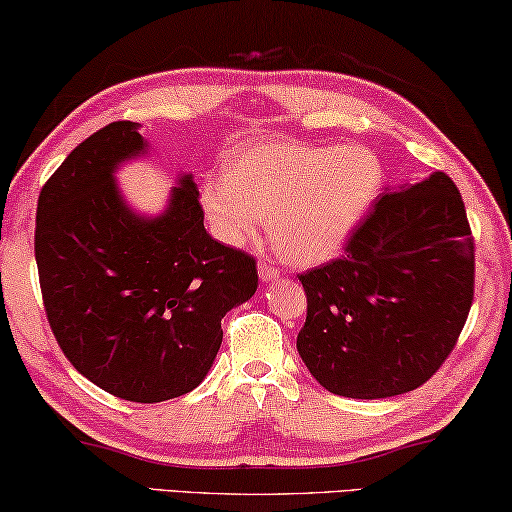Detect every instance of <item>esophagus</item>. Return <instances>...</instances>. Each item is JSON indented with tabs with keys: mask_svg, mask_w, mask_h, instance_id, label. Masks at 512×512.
<instances>
[{
	"mask_svg": "<svg viewBox=\"0 0 512 512\" xmlns=\"http://www.w3.org/2000/svg\"><path fill=\"white\" fill-rule=\"evenodd\" d=\"M257 273H259V280H262V282H271V280H276L280 276V271L276 269V266H273L271 262H266V259H259Z\"/></svg>",
	"mask_w": 512,
	"mask_h": 512,
	"instance_id": "esophagus-1",
	"label": "esophagus"
}]
</instances>
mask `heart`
<instances>
[{"label":"heart","instance_id":"obj_1","mask_svg":"<svg viewBox=\"0 0 512 512\" xmlns=\"http://www.w3.org/2000/svg\"><path fill=\"white\" fill-rule=\"evenodd\" d=\"M381 186L384 165L365 147L255 142L234 151L225 179L204 183L200 202L227 246L253 243L269 218L278 255L312 266L347 246Z\"/></svg>","mask_w":512,"mask_h":512}]
</instances>
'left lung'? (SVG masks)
<instances>
[{"mask_svg": "<svg viewBox=\"0 0 512 512\" xmlns=\"http://www.w3.org/2000/svg\"><path fill=\"white\" fill-rule=\"evenodd\" d=\"M308 317L296 349L342 398L425 384L453 352L474 299V239L444 172L377 197L347 255L299 276Z\"/></svg>", "mask_w": 512, "mask_h": 512, "instance_id": "left-lung-1", "label": "left lung"}]
</instances>
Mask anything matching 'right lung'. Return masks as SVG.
<instances>
[{"mask_svg":"<svg viewBox=\"0 0 512 512\" xmlns=\"http://www.w3.org/2000/svg\"><path fill=\"white\" fill-rule=\"evenodd\" d=\"M147 154L135 121L78 144L38 195L34 250L50 329L73 368L151 404L202 384L220 322L257 292V266L204 230L193 174H179L156 216L126 202L114 174Z\"/></svg>","mask_w":512,"mask_h":512,"instance_id":"1","label":"right lung"}]
</instances>
